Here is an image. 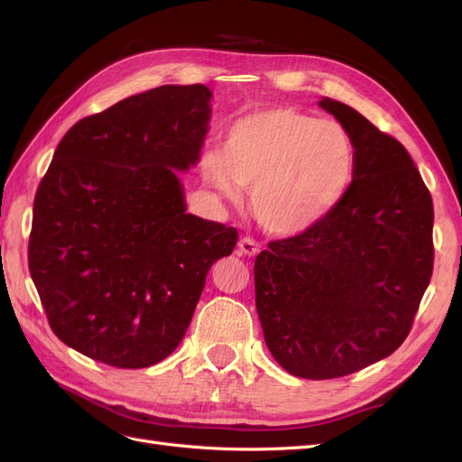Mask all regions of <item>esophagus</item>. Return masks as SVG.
I'll return each instance as SVG.
<instances>
[{
    "label": "esophagus",
    "instance_id": "esophagus-1",
    "mask_svg": "<svg viewBox=\"0 0 462 462\" xmlns=\"http://www.w3.org/2000/svg\"><path fill=\"white\" fill-rule=\"evenodd\" d=\"M239 250L246 256H256L260 253V245L254 239H250V236H243L239 241Z\"/></svg>",
    "mask_w": 462,
    "mask_h": 462
}]
</instances>
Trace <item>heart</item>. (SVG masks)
<instances>
[{"label": "heart", "mask_w": 462, "mask_h": 462, "mask_svg": "<svg viewBox=\"0 0 462 462\" xmlns=\"http://www.w3.org/2000/svg\"><path fill=\"white\" fill-rule=\"evenodd\" d=\"M356 146L339 121L292 107L250 114L227 131L223 150L202 158V175L221 197L239 200L275 236H297L335 212L355 179Z\"/></svg>", "instance_id": "b5f03b06"}]
</instances>
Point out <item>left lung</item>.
<instances>
[{
  "label": "left lung",
  "mask_w": 462,
  "mask_h": 462,
  "mask_svg": "<svg viewBox=\"0 0 462 462\" xmlns=\"http://www.w3.org/2000/svg\"><path fill=\"white\" fill-rule=\"evenodd\" d=\"M351 133L355 179L314 229L272 241L254 262L263 339L289 374L333 380L395 353L433 270L431 194L397 138L331 97Z\"/></svg>",
  "instance_id": "1"
}]
</instances>
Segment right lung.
Here are the masks:
<instances>
[{
	"mask_svg": "<svg viewBox=\"0 0 462 462\" xmlns=\"http://www.w3.org/2000/svg\"><path fill=\"white\" fill-rule=\"evenodd\" d=\"M209 100L204 85H165L80 119L38 185L29 270L50 328L107 366L170 356L239 239L187 214L177 177L199 162Z\"/></svg>",
	"mask_w": 462,
	"mask_h": 462,
	"instance_id": "obj_1",
	"label": "right lung"
}]
</instances>
